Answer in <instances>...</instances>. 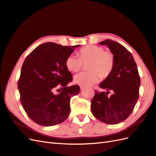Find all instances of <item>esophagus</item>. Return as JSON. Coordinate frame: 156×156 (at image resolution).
Here are the masks:
<instances>
[{
	"label": "esophagus",
	"mask_w": 156,
	"mask_h": 156,
	"mask_svg": "<svg viewBox=\"0 0 156 156\" xmlns=\"http://www.w3.org/2000/svg\"><path fill=\"white\" fill-rule=\"evenodd\" d=\"M83 86H80V89H83Z\"/></svg>",
	"instance_id": "esophagus-1"
}]
</instances>
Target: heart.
I'll use <instances>...</instances> for the list:
<instances>
[{
    "instance_id": "1",
    "label": "heart",
    "mask_w": 156,
    "mask_h": 156,
    "mask_svg": "<svg viewBox=\"0 0 156 156\" xmlns=\"http://www.w3.org/2000/svg\"><path fill=\"white\" fill-rule=\"evenodd\" d=\"M80 58L70 55L65 61L67 69L73 73L80 70L83 64H87V73H82L74 77V82L82 86L96 83L100 77L106 78L112 73L115 66L113 55L98 45H88L79 51Z\"/></svg>"
}]
</instances>
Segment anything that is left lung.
<instances>
[{"label": "left lung", "instance_id": "left-lung-1", "mask_svg": "<svg viewBox=\"0 0 156 156\" xmlns=\"http://www.w3.org/2000/svg\"><path fill=\"white\" fill-rule=\"evenodd\" d=\"M99 44L109 48L114 56L115 66L111 74L99 84L106 92L95 90L91 111L99 121L116 125L133 112L139 98L140 78L133 55L125 47L111 39ZM110 91L112 94L109 97L107 95Z\"/></svg>", "mask_w": 156, "mask_h": 156}]
</instances>
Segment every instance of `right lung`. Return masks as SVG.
<instances>
[{"label":"right lung","mask_w":156,"mask_h":156,"mask_svg":"<svg viewBox=\"0 0 156 156\" xmlns=\"http://www.w3.org/2000/svg\"><path fill=\"white\" fill-rule=\"evenodd\" d=\"M79 46L45 43L31 51L23 62L18 82L20 102L27 116L38 125H57L69 117L70 99L78 95L80 88L77 84L66 86L73 76L65 61ZM57 89L60 93L55 94Z\"/></svg>","instance_id":"right-lung-1"}]
</instances>
